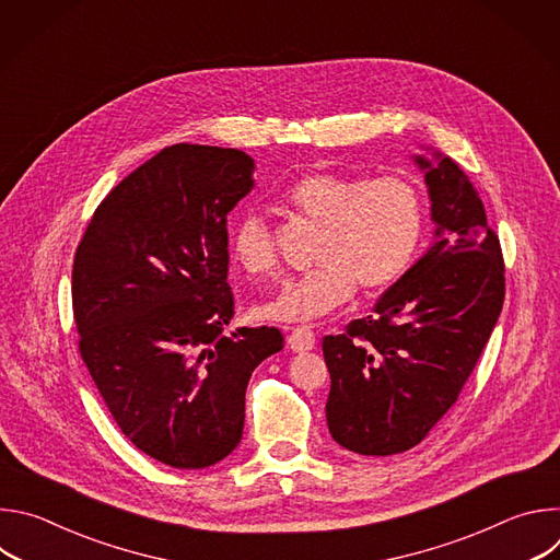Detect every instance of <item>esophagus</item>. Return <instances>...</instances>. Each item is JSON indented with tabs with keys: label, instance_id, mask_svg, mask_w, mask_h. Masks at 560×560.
I'll return each mask as SVG.
<instances>
[{
	"label": "esophagus",
	"instance_id": "1",
	"mask_svg": "<svg viewBox=\"0 0 560 560\" xmlns=\"http://www.w3.org/2000/svg\"><path fill=\"white\" fill-rule=\"evenodd\" d=\"M288 346H290V350H294V352H307V350H314V346H316V339H314V332L310 330V328H294V330H290V335H288Z\"/></svg>",
	"mask_w": 560,
	"mask_h": 560
}]
</instances>
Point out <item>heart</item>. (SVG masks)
Wrapping results in <instances>:
<instances>
[{
	"label": "heart",
	"mask_w": 560,
	"mask_h": 560,
	"mask_svg": "<svg viewBox=\"0 0 560 560\" xmlns=\"http://www.w3.org/2000/svg\"><path fill=\"white\" fill-rule=\"evenodd\" d=\"M288 210L322 228L314 248V270L288 283L259 314L272 322H312L357 290L381 292L401 277L421 244L425 201L404 175L357 177L316 171L285 190ZM230 255L250 277L279 270L275 236L266 219L244 212L230 225Z\"/></svg>",
	"instance_id": "heart-1"
}]
</instances>
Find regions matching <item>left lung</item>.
<instances>
[{
  "instance_id": "obj_1",
  "label": "left lung",
  "mask_w": 560,
  "mask_h": 560,
  "mask_svg": "<svg viewBox=\"0 0 560 560\" xmlns=\"http://www.w3.org/2000/svg\"><path fill=\"white\" fill-rule=\"evenodd\" d=\"M425 171L436 242L343 335L324 337L332 439L389 456L421 443L476 368L505 299L499 234L463 171L436 152Z\"/></svg>"
}]
</instances>
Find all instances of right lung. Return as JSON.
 Returning <instances> with one entry per match:
<instances>
[{"mask_svg": "<svg viewBox=\"0 0 560 560\" xmlns=\"http://www.w3.org/2000/svg\"><path fill=\"white\" fill-rule=\"evenodd\" d=\"M253 171L244 150L168 145L106 195L74 253L79 354L126 439L177 469L238 445L250 374L283 348L279 328L223 335L228 212Z\"/></svg>", "mask_w": 560, "mask_h": 560, "instance_id": "1", "label": "right lung"}]
</instances>
